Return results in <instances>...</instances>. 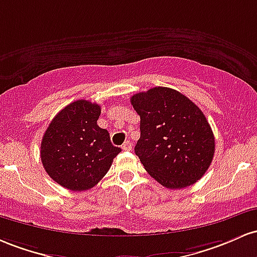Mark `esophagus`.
<instances>
[{"label":"esophagus","instance_id":"esophagus-1","mask_svg":"<svg viewBox=\"0 0 257 257\" xmlns=\"http://www.w3.org/2000/svg\"><path fill=\"white\" fill-rule=\"evenodd\" d=\"M122 149H123V151H131V149H132L131 142H130V141H126V142L122 144Z\"/></svg>","mask_w":257,"mask_h":257}]
</instances>
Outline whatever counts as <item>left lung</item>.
I'll use <instances>...</instances> for the list:
<instances>
[{
    "label": "left lung",
    "instance_id": "left-lung-1",
    "mask_svg": "<svg viewBox=\"0 0 257 257\" xmlns=\"http://www.w3.org/2000/svg\"><path fill=\"white\" fill-rule=\"evenodd\" d=\"M131 104L141 117L135 153L147 172L169 189L200 180L214 158L215 137L198 105L169 87L134 94Z\"/></svg>",
    "mask_w": 257,
    "mask_h": 257
}]
</instances>
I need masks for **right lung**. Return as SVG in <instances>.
Here are the masks:
<instances>
[{
    "instance_id": "add662e5",
    "label": "right lung",
    "mask_w": 257,
    "mask_h": 257,
    "mask_svg": "<svg viewBox=\"0 0 257 257\" xmlns=\"http://www.w3.org/2000/svg\"><path fill=\"white\" fill-rule=\"evenodd\" d=\"M100 105L79 99L63 108L46 130L41 161L54 182L74 192L87 191L104 177L121 152L97 125Z\"/></svg>"
}]
</instances>
